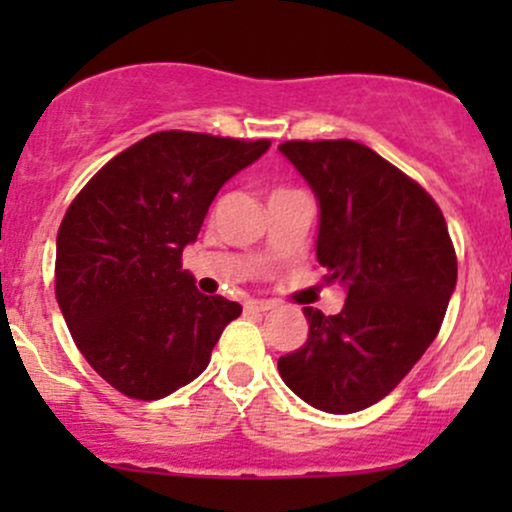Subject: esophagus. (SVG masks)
Segmentation results:
<instances>
[{
	"mask_svg": "<svg viewBox=\"0 0 512 512\" xmlns=\"http://www.w3.org/2000/svg\"><path fill=\"white\" fill-rule=\"evenodd\" d=\"M274 305L267 303V301H248L245 303V310L248 313H267V310H272Z\"/></svg>",
	"mask_w": 512,
	"mask_h": 512,
	"instance_id": "1",
	"label": "esophagus"
}]
</instances>
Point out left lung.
Returning <instances> with one entry per match:
<instances>
[{
	"label": "left lung",
	"mask_w": 512,
	"mask_h": 512,
	"mask_svg": "<svg viewBox=\"0 0 512 512\" xmlns=\"http://www.w3.org/2000/svg\"><path fill=\"white\" fill-rule=\"evenodd\" d=\"M279 151L320 204L315 255L344 308H303L308 339L279 375L310 407L354 414L380 402L424 356L457 284L455 248L431 195L351 139L284 142Z\"/></svg>",
	"instance_id": "obj_1"
}]
</instances>
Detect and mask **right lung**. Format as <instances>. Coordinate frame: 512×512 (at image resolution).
<instances>
[{
  "label": "right lung",
  "instance_id": "right-lung-1",
  "mask_svg": "<svg viewBox=\"0 0 512 512\" xmlns=\"http://www.w3.org/2000/svg\"><path fill=\"white\" fill-rule=\"evenodd\" d=\"M269 144L156 132L105 163L69 204L55 296L74 344L122 395L151 402L192 383L243 313L199 293L180 260L221 187Z\"/></svg>",
  "mask_w": 512,
  "mask_h": 512
}]
</instances>
